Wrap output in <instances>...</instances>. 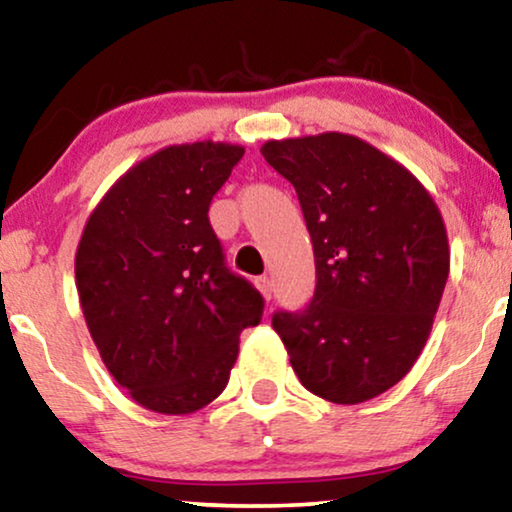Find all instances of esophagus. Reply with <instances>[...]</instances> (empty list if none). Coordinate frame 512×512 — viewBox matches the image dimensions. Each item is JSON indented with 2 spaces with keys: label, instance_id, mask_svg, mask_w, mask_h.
Returning <instances> with one entry per match:
<instances>
[{
  "label": "esophagus",
  "instance_id": "34e87169",
  "mask_svg": "<svg viewBox=\"0 0 512 512\" xmlns=\"http://www.w3.org/2000/svg\"><path fill=\"white\" fill-rule=\"evenodd\" d=\"M255 286H257V290H260V293H262V297H264V300H271V293H274V283H271V278L269 276H260V278H257V281H255Z\"/></svg>",
  "mask_w": 512,
  "mask_h": 512
}]
</instances>
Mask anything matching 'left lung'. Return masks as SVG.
Returning <instances> with one entry per match:
<instances>
[{
	"label": "left lung",
	"instance_id": "left-lung-1",
	"mask_svg": "<svg viewBox=\"0 0 512 512\" xmlns=\"http://www.w3.org/2000/svg\"><path fill=\"white\" fill-rule=\"evenodd\" d=\"M295 186L314 245L316 290L271 326L300 383L333 404L397 385L423 352L449 278L442 212L397 160L352 134L267 141Z\"/></svg>",
	"mask_w": 512,
	"mask_h": 512
}]
</instances>
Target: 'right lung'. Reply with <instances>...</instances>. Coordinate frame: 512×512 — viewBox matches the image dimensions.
<instances>
[{"label": "right lung", "instance_id": "right-lung-1", "mask_svg": "<svg viewBox=\"0 0 512 512\" xmlns=\"http://www.w3.org/2000/svg\"><path fill=\"white\" fill-rule=\"evenodd\" d=\"M245 148H160L96 205L75 255L82 314L108 373L137 404L184 416L229 383L264 300L226 269L208 210Z\"/></svg>", "mask_w": 512, "mask_h": 512}]
</instances>
